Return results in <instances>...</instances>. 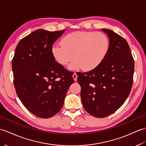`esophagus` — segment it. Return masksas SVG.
<instances>
[{
    "label": "esophagus",
    "instance_id": "34e87169",
    "mask_svg": "<svg viewBox=\"0 0 146 146\" xmlns=\"http://www.w3.org/2000/svg\"><path fill=\"white\" fill-rule=\"evenodd\" d=\"M77 77H78V76H77L76 73H73V79H74V81H76V80H77Z\"/></svg>",
    "mask_w": 146,
    "mask_h": 146
}]
</instances>
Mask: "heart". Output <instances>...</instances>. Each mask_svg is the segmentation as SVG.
I'll return each mask as SVG.
<instances>
[{
    "mask_svg": "<svg viewBox=\"0 0 146 146\" xmlns=\"http://www.w3.org/2000/svg\"><path fill=\"white\" fill-rule=\"evenodd\" d=\"M62 45H54L52 55L62 66L70 64V70L81 68L84 71L95 69L103 62L110 48V40L103 33L78 31L70 33L62 40Z\"/></svg>",
    "mask_w": 146,
    "mask_h": 146,
    "instance_id": "b5f03b06",
    "label": "heart"
}]
</instances>
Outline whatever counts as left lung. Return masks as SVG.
I'll return each instance as SVG.
<instances>
[{
    "instance_id": "8db88e82",
    "label": "left lung",
    "mask_w": 146,
    "mask_h": 146,
    "mask_svg": "<svg viewBox=\"0 0 146 146\" xmlns=\"http://www.w3.org/2000/svg\"><path fill=\"white\" fill-rule=\"evenodd\" d=\"M101 30L110 39L106 58L95 69L77 74L83 106L96 117L109 116L124 104L133 86L134 70V61L126 40L111 30Z\"/></svg>"
}]
</instances>
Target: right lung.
Wrapping results in <instances>:
<instances>
[{"label": "right lung", "mask_w": 146, "mask_h": 146, "mask_svg": "<svg viewBox=\"0 0 146 146\" xmlns=\"http://www.w3.org/2000/svg\"><path fill=\"white\" fill-rule=\"evenodd\" d=\"M65 31L36 30L15 48L12 67L16 93L23 106L39 117L58 113L74 83L72 74L56 62L52 53L53 44Z\"/></svg>", "instance_id": "add662e5"}]
</instances>
